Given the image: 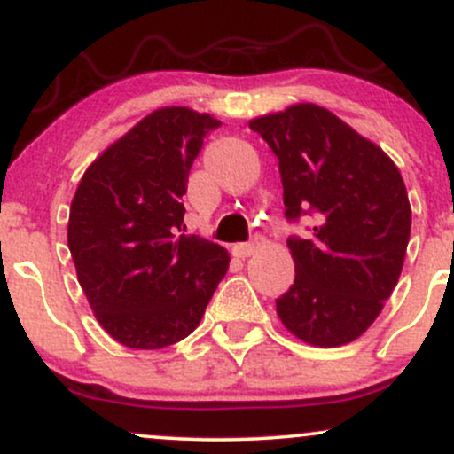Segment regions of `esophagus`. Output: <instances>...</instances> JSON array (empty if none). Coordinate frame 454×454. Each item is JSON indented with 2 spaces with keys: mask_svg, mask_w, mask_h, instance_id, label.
Here are the masks:
<instances>
[{
  "mask_svg": "<svg viewBox=\"0 0 454 454\" xmlns=\"http://www.w3.org/2000/svg\"><path fill=\"white\" fill-rule=\"evenodd\" d=\"M232 252H234V256H239V258H249L254 252H256V243H237L232 247Z\"/></svg>",
  "mask_w": 454,
  "mask_h": 454,
  "instance_id": "34e87169",
  "label": "esophagus"
}]
</instances>
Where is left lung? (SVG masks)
<instances>
[{
    "label": "left lung",
    "instance_id": "8db88e82",
    "mask_svg": "<svg viewBox=\"0 0 454 454\" xmlns=\"http://www.w3.org/2000/svg\"><path fill=\"white\" fill-rule=\"evenodd\" d=\"M249 128L279 161L286 220L314 217L288 239L296 278L275 301L293 335L335 348L361 337L397 286L410 241L403 179L382 149L316 104L264 114Z\"/></svg>",
    "mask_w": 454,
    "mask_h": 454
}]
</instances>
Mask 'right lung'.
I'll return each instance as SVG.
<instances>
[{"instance_id":"right-lung-1","label":"right lung","mask_w":454,"mask_h":454,"mask_svg":"<svg viewBox=\"0 0 454 454\" xmlns=\"http://www.w3.org/2000/svg\"><path fill=\"white\" fill-rule=\"evenodd\" d=\"M222 123L185 106L153 111L82 175L67 247L104 331L158 350L198 326L228 270V252L185 231L187 176Z\"/></svg>"}]
</instances>
